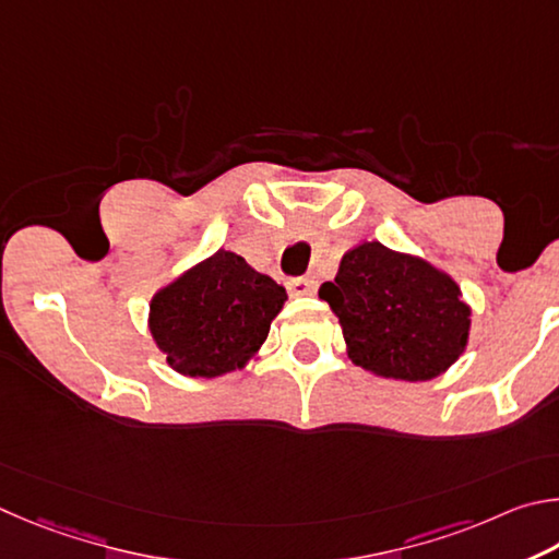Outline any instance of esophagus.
<instances>
[{"label":"esophagus","mask_w":559,"mask_h":559,"mask_svg":"<svg viewBox=\"0 0 559 559\" xmlns=\"http://www.w3.org/2000/svg\"><path fill=\"white\" fill-rule=\"evenodd\" d=\"M287 289L295 297H307V295H311V292H314V280H309V277H292L287 282Z\"/></svg>","instance_id":"obj_1"}]
</instances>
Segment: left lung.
Wrapping results in <instances>:
<instances>
[{
	"label": "left lung",
	"instance_id": "left-lung-1",
	"mask_svg": "<svg viewBox=\"0 0 559 559\" xmlns=\"http://www.w3.org/2000/svg\"><path fill=\"white\" fill-rule=\"evenodd\" d=\"M356 366L395 380H429L466 348L472 311L452 280L425 260L364 242L319 289Z\"/></svg>",
	"mask_w": 559,
	"mask_h": 559
}]
</instances>
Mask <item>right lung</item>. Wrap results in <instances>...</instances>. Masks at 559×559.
Returning <instances> with one entry per match:
<instances>
[{"instance_id":"add662e5","label":"right lung","mask_w":559,"mask_h":559,"mask_svg":"<svg viewBox=\"0 0 559 559\" xmlns=\"http://www.w3.org/2000/svg\"><path fill=\"white\" fill-rule=\"evenodd\" d=\"M285 299V287L267 274L218 250L152 299L150 329L174 370L215 378L262 346Z\"/></svg>"}]
</instances>
